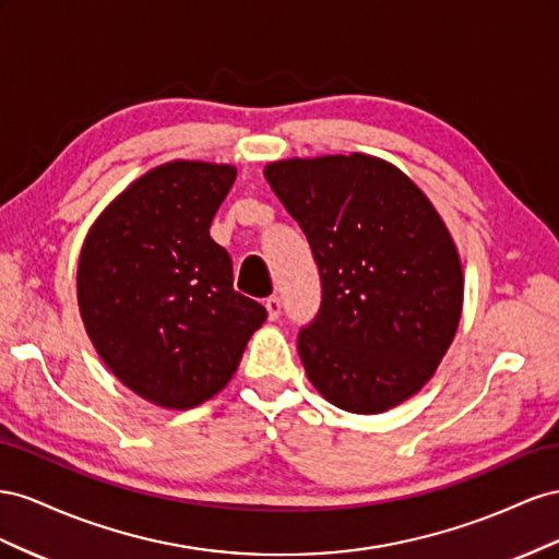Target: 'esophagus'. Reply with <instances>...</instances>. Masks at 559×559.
Returning <instances> with one entry per match:
<instances>
[{
    "label": "esophagus",
    "mask_w": 559,
    "mask_h": 559,
    "mask_svg": "<svg viewBox=\"0 0 559 559\" xmlns=\"http://www.w3.org/2000/svg\"><path fill=\"white\" fill-rule=\"evenodd\" d=\"M264 307H266V313H269V321H278V318H281V309H283L281 299H278V297H269Z\"/></svg>",
    "instance_id": "obj_1"
}]
</instances>
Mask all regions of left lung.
<instances>
[{"label": "left lung", "instance_id": "8db88e82", "mask_svg": "<svg viewBox=\"0 0 559 559\" xmlns=\"http://www.w3.org/2000/svg\"><path fill=\"white\" fill-rule=\"evenodd\" d=\"M321 274V309L297 350L325 401L379 414L417 393L454 340L464 274L433 203L368 154L288 158L264 168Z\"/></svg>", "mask_w": 559, "mask_h": 559}]
</instances>
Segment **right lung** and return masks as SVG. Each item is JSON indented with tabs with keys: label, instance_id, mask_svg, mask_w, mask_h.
Returning a JSON list of instances; mask_svg holds the SVG:
<instances>
[{
	"label": "right lung",
	"instance_id": "right-lung-1",
	"mask_svg": "<svg viewBox=\"0 0 559 559\" xmlns=\"http://www.w3.org/2000/svg\"><path fill=\"white\" fill-rule=\"evenodd\" d=\"M234 166L170 162L138 178L91 227L76 269L88 337L121 384L187 409L229 384L266 309L234 290L211 222Z\"/></svg>",
	"mask_w": 559,
	"mask_h": 559
}]
</instances>
